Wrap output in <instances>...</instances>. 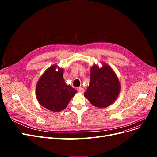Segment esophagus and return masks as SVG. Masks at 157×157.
<instances>
[{
    "instance_id": "obj_1",
    "label": "esophagus",
    "mask_w": 157,
    "mask_h": 157,
    "mask_svg": "<svg viewBox=\"0 0 157 157\" xmlns=\"http://www.w3.org/2000/svg\"><path fill=\"white\" fill-rule=\"evenodd\" d=\"M78 92H79V93H81V94H82V93H84V89L83 88H78Z\"/></svg>"
}]
</instances>
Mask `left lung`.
<instances>
[{"instance_id": "8db88e82", "label": "left lung", "mask_w": 157, "mask_h": 157, "mask_svg": "<svg viewBox=\"0 0 157 157\" xmlns=\"http://www.w3.org/2000/svg\"><path fill=\"white\" fill-rule=\"evenodd\" d=\"M101 63V67L98 64H94L90 67V82L84 95L92 105L105 108L115 101L121 86L111 66L105 62Z\"/></svg>"}]
</instances>
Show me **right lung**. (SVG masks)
<instances>
[{"label": "right lung", "mask_w": 157, "mask_h": 157, "mask_svg": "<svg viewBox=\"0 0 157 157\" xmlns=\"http://www.w3.org/2000/svg\"><path fill=\"white\" fill-rule=\"evenodd\" d=\"M64 69L58 65H51L36 83V98L40 105L53 112H59L67 107L77 91L65 83Z\"/></svg>", "instance_id": "add662e5"}]
</instances>
